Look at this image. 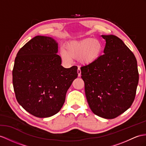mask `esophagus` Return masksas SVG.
Returning <instances> with one entry per match:
<instances>
[{"mask_svg": "<svg viewBox=\"0 0 146 146\" xmlns=\"http://www.w3.org/2000/svg\"><path fill=\"white\" fill-rule=\"evenodd\" d=\"M77 73H78V76L80 77L81 76V70H80V69L79 68V67L77 69Z\"/></svg>", "mask_w": 146, "mask_h": 146, "instance_id": "obj_1", "label": "esophagus"}]
</instances>
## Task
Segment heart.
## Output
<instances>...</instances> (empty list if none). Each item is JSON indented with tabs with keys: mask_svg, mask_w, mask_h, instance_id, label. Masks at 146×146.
I'll use <instances>...</instances> for the list:
<instances>
[{
	"mask_svg": "<svg viewBox=\"0 0 146 146\" xmlns=\"http://www.w3.org/2000/svg\"><path fill=\"white\" fill-rule=\"evenodd\" d=\"M102 44L97 39L87 38L67 42L64 48L60 50V56L64 61L69 62L72 58H78L84 65H90L100 58Z\"/></svg>",
	"mask_w": 146,
	"mask_h": 146,
	"instance_id": "obj_1",
	"label": "heart"
}]
</instances>
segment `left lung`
Wrapping results in <instances>:
<instances>
[{
	"mask_svg": "<svg viewBox=\"0 0 146 146\" xmlns=\"http://www.w3.org/2000/svg\"><path fill=\"white\" fill-rule=\"evenodd\" d=\"M105 40L104 54L95 62L82 67L87 102L94 114L113 119L130 108L139 82L136 59L133 52L115 35Z\"/></svg>",
	"mask_w": 146,
	"mask_h": 146,
	"instance_id": "8db88e82",
	"label": "left lung"
}]
</instances>
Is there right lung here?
<instances>
[{
	"label": "right lung",
	"mask_w": 146,
	"mask_h": 146,
	"mask_svg": "<svg viewBox=\"0 0 146 146\" xmlns=\"http://www.w3.org/2000/svg\"><path fill=\"white\" fill-rule=\"evenodd\" d=\"M58 43L51 37L36 36L18 52L12 71L17 102L38 118L58 113L67 90L78 76L77 67L64 68L57 54Z\"/></svg>",
	"instance_id": "1"
}]
</instances>
